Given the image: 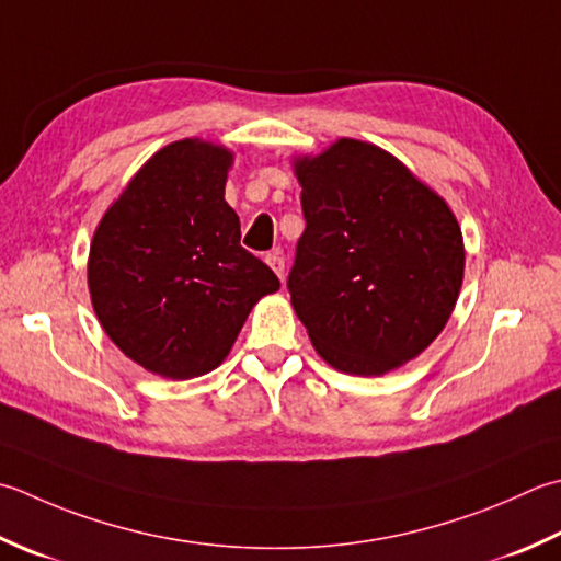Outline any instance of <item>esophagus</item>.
<instances>
[{"label": "esophagus", "instance_id": "34e87169", "mask_svg": "<svg viewBox=\"0 0 561 561\" xmlns=\"http://www.w3.org/2000/svg\"><path fill=\"white\" fill-rule=\"evenodd\" d=\"M267 265L274 270V274H277L279 279H284V255L282 250H274L267 255Z\"/></svg>", "mask_w": 561, "mask_h": 561}]
</instances>
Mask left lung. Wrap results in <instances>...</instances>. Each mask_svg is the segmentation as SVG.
<instances>
[{"mask_svg":"<svg viewBox=\"0 0 561 561\" xmlns=\"http://www.w3.org/2000/svg\"><path fill=\"white\" fill-rule=\"evenodd\" d=\"M306 228L291 306L316 353L379 377L440 335L465 279V243L443 196L391 152L340 138L294 160Z\"/></svg>","mask_w":561,"mask_h":561,"instance_id":"8db88e82","label":"left lung"}]
</instances>
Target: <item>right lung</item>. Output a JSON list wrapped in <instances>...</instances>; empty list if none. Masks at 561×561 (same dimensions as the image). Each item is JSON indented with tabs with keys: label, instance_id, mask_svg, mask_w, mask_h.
<instances>
[{
	"label": "right lung",
	"instance_id": "right-lung-1",
	"mask_svg": "<svg viewBox=\"0 0 561 561\" xmlns=\"http://www.w3.org/2000/svg\"><path fill=\"white\" fill-rule=\"evenodd\" d=\"M233 152L199 138L158 150L99 221L87 284L114 345L164 379L216 369L248 313L279 289L240 245L224 199Z\"/></svg>",
	"mask_w": 561,
	"mask_h": 561
}]
</instances>
